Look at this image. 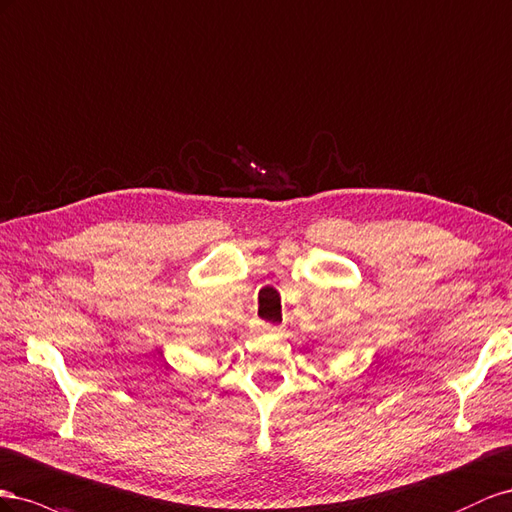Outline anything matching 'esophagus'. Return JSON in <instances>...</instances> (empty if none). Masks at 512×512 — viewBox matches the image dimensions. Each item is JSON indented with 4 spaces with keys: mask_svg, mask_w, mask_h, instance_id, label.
<instances>
[{
    "mask_svg": "<svg viewBox=\"0 0 512 512\" xmlns=\"http://www.w3.org/2000/svg\"><path fill=\"white\" fill-rule=\"evenodd\" d=\"M276 332V326L272 324H259L257 326V334H274Z\"/></svg>",
    "mask_w": 512,
    "mask_h": 512,
    "instance_id": "obj_1",
    "label": "esophagus"
}]
</instances>
